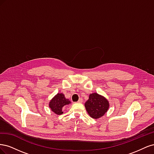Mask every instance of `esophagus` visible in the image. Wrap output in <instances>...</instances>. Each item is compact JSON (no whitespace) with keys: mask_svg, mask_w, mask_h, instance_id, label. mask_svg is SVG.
Wrapping results in <instances>:
<instances>
[{"mask_svg":"<svg viewBox=\"0 0 154 154\" xmlns=\"http://www.w3.org/2000/svg\"><path fill=\"white\" fill-rule=\"evenodd\" d=\"M82 101H83V99L82 98H80V99H79V100L78 101V103H82Z\"/></svg>","mask_w":154,"mask_h":154,"instance_id":"1","label":"esophagus"}]
</instances>
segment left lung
I'll return each instance as SVG.
<instances>
[{
	"label": "left lung",
	"mask_w": 154,
	"mask_h": 154,
	"mask_svg": "<svg viewBox=\"0 0 154 154\" xmlns=\"http://www.w3.org/2000/svg\"><path fill=\"white\" fill-rule=\"evenodd\" d=\"M85 106L88 114L94 119L103 116L109 107V101L104 97L97 93L90 94L89 98L85 103Z\"/></svg>",
	"instance_id": "left-lung-1"
}]
</instances>
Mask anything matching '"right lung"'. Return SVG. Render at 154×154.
<instances>
[{
    "label": "right lung",
    "mask_w": 154,
    "mask_h": 154,
    "mask_svg": "<svg viewBox=\"0 0 154 154\" xmlns=\"http://www.w3.org/2000/svg\"><path fill=\"white\" fill-rule=\"evenodd\" d=\"M71 101L68 99H66L63 94L58 93L50 101L49 107L55 114L60 115L63 113L62 107L66 105H69Z\"/></svg>",
    "instance_id": "right-lung-1"
}]
</instances>
